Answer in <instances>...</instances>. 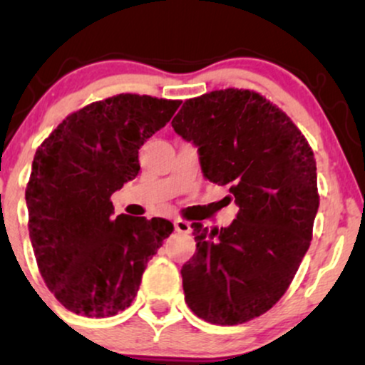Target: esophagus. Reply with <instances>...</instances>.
<instances>
[{"label":"esophagus","instance_id":"34e87169","mask_svg":"<svg viewBox=\"0 0 365 365\" xmlns=\"http://www.w3.org/2000/svg\"><path fill=\"white\" fill-rule=\"evenodd\" d=\"M175 230H177L178 233H190V223H187V221L183 220H175Z\"/></svg>","mask_w":365,"mask_h":365}]
</instances>
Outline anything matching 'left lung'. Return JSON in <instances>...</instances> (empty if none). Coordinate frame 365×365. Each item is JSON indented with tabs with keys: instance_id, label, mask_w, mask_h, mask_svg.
Listing matches in <instances>:
<instances>
[{
	"instance_id": "8db88e82",
	"label": "left lung",
	"mask_w": 365,
	"mask_h": 365,
	"mask_svg": "<svg viewBox=\"0 0 365 365\" xmlns=\"http://www.w3.org/2000/svg\"><path fill=\"white\" fill-rule=\"evenodd\" d=\"M171 127L194 142L204 177L228 185L238 206L228 228L192 223L185 302L212 324H242L282 299L311 245L319 207L314 153L279 108L247 89L187 99Z\"/></svg>"
}]
</instances>
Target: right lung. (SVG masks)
Masks as SVG:
<instances>
[{"label": "right lung", "instance_id": "obj_1", "mask_svg": "<svg viewBox=\"0 0 365 365\" xmlns=\"http://www.w3.org/2000/svg\"><path fill=\"white\" fill-rule=\"evenodd\" d=\"M182 101L118 94L72 113L36 150L25 200L44 283L63 307L110 317L130 307L173 225L113 216L110 197L139 173V149Z\"/></svg>", "mask_w": 365, "mask_h": 365}]
</instances>
